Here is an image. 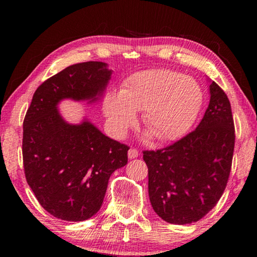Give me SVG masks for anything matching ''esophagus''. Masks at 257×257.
I'll list each match as a JSON object with an SVG mask.
<instances>
[{
	"instance_id": "esophagus-1",
	"label": "esophagus",
	"mask_w": 257,
	"mask_h": 257,
	"mask_svg": "<svg viewBox=\"0 0 257 257\" xmlns=\"http://www.w3.org/2000/svg\"><path fill=\"white\" fill-rule=\"evenodd\" d=\"M127 156H128V159H136V158H138L139 156V151L136 149H130Z\"/></svg>"
}]
</instances>
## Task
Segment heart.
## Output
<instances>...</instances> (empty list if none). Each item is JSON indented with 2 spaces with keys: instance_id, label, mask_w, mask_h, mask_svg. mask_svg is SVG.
I'll return each instance as SVG.
<instances>
[{
  "instance_id": "1",
  "label": "heart",
  "mask_w": 257,
  "mask_h": 257,
  "mask_svg": "<svg viewBox=\"0 0 257 257\" xmlns=\"http://www.w3.org/2000/svg\"><path fill=\"white\" fill-rule=\"evenodd\" d=\"M203 100L194 78L166 69L149 70L130 77L120 92L111 91L104 112L111 132L121 138L143 111V122L161 143L173 142L188 132Z\"/></svg>"
}]
</instances>
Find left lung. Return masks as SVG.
Wrapping results in <instances>:
<instances>
[{"label": "left lung", "mask_w": 257, "mask_h": 257, "mask_svg": "<svg viewBox=\"0 0 257 257\" xmlns=\"http://www.w3.org/2000/svg\"><path fill=\"white\" fill-rule=\"evenodd\" d=\"M209 93V105L194 131L163 150L144 151L151 205L168 223L202 219L226 189L235 144L233 114L215 82H210Z\"/></svg>", "instance_id": "8db88e82"}]
</instances>
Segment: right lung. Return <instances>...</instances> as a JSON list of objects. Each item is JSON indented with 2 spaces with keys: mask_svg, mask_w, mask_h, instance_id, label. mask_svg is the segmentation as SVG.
<instances>
[{
  "mask_svg": "<svg viewBox=\"0 0 257 257\" xmlns=\"http://www.w3.org/2000/svg\"><path fill=\"white\" fill-rule=\"evenodd\" d=\"M112 70L103 62L70 65L35 91L23 121V166L28 185L55 217L84 221L100 209L108 179L127 164L130 147L103 135L92 122L65 121L64 99L99 100Z\"/></svg>",
  "mask_w": 257,
  "mask_h": 257,
  "instance_id": "right-lung-1",
  "label": "right lung"
}]
</instances>
